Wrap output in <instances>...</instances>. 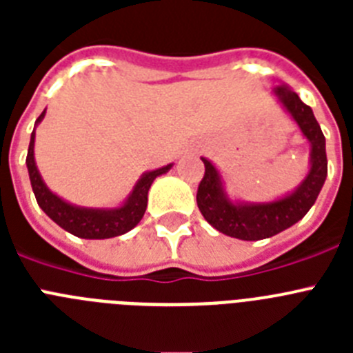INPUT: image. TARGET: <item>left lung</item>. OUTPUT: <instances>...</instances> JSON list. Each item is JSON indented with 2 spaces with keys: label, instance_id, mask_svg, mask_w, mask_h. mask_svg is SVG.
<instances>
[{
  "label": "left lung",
  "instance_id": "obj_1",
  "mask_svg": "<svg viewBox=\"0 0 353 353\" xmlns=\"http://www.w3.org/2000/svg\"><path fill=\"white\" fill-rule=\"evenodd\" d=\"M274 95L292 114L304 138L311 143L310 173L297 191L281 199L270 203H233L224 192L219 171L210 161L201 159L205 174L196 194L198 208L208 224L233 239L261 240L285 232L310 212L327 179L325 136L318 125L313 109L305 105L286 84L276 86Z\"/></svg>",
  "mask_w": 353,
  "mask_h": 353
}]
</instances>
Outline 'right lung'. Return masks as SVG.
I'll use <instances>...</instances> for the list:
<instances>
[{"mask_svg": "<svg viewBox=\"0 0 353 353\" xmlns=\"http://www.w3.org/2000/svg\"><path fill=\"white\" fill-rule=\"evenodd\" d=\"M43 114H46V111L37 118V123L42 121ZM33 146H35V130L31 132L26 166L37 203L58 226H61L65 232L72 233V235L79 236V239H113V236L130 232L145 215L146 203H148V189L152 182L157 179L159 174H164L173 166V164H168V166L143 174L138 183H136V187H134V191L130 192L129 199L121 207L81 208L67 203V201H63V199L49 191L48 185L43 183L42 176H40L39 170H37Z\"/></svg>", "mask_w": 353, "mask_h": 353, "instance_id": "right-lung-1", "label": "right lung"}]
</instances>
